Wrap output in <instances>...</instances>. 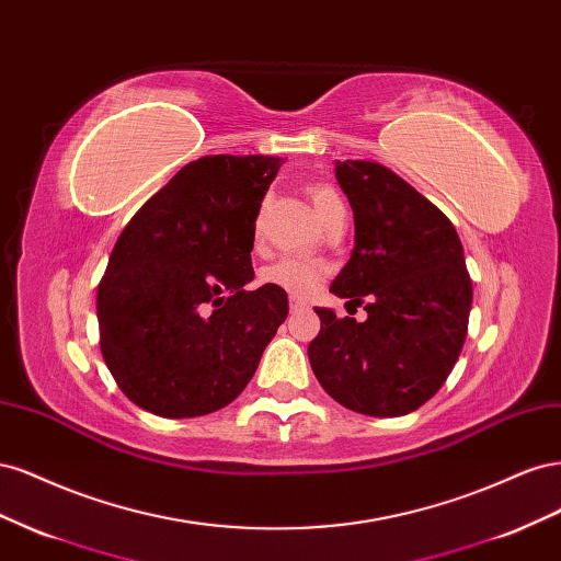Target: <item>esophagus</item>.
<instances>
[{
	"mask_svg": "<svg viewBox=\"0 0 561 561\" xmlns=\"http://www.w3.org/2000/svg\"><path fill=\"white\" fill-rule=\"evenodd\" d=\"M304 309H307V301H304L301 297L290 295V311H304Z\"/></svg>",
	"mask_w": 561,
	"mask_h": 561,
	"instance_id": "34e87169",
	"label": "esophagus"
}]
</instances>
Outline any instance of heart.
Here are the masks:
<instances>
[{"instance_id": "1", "label": "heart", "mask_w": 561, "mask_h": 561, "mask_svg": "<svg viewBox=\"0 0 561 561\" xmlns=\"http://www.w3.org/2000/svg\"><path fill=\"white\" fill-rule=\"evenodd\" d=\"M309 198H311L313 210L322 225H325L336 210H344L342 198H339V194L328 184H311ZM322 274H325L322 266L311 260L283 257L262 271V280L268 285L280 287V290H285V293H293L297 297H307L316 290Z\"/></svg>"}]
</instances>
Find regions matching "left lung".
<instances>
[{
    "label": "left lung",
    "instance_id": "8db88e82",
    "mask_svg": "<svg viewBox=\"0 0 561 561\" xmlns=\"http://www.w3.org/2000/svg\"><path fill=\"white\" fill-rule=\"evenodd\" d=\"M355 222V248L330 290L365 301L367 320L316 309V379L346 410L402 416L428 402L468 334L472 280L449 217L390 168L336 161Z\"/></svg>",
    "mask_w": 561,
    "mask_h": 561
}]
</instances>
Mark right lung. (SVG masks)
<instances>
[{"instance_id": "1", "label": "right lung", "mask_w": 561, "mask_h": 561, "mask_svg": "<svg viewBox=\"0 0 561 561\" xmlns=\"http://www.w3.org/2000/svg\"><path fill=\"white\" fill-rule=\"evenodd\" d=\"M285 161L213 154L186 163L130 217L98 285L100 351L124 396L165 419L222 410L287 318L254 278V219Z\"/></svg>"}]
</instances>
